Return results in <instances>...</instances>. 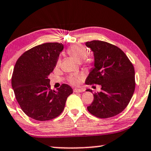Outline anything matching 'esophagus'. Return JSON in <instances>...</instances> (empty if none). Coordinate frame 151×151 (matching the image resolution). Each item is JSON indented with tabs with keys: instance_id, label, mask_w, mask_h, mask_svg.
<instances>
[{
	"instance_id": "esophagus-1",
	"label": "esophagus",
	"mask_w": 151,
	"mask_h": 151,
	"mask_svg": "<svg viewBox=\"0 0 151 151\" xmlns=\"http://www.w3.org/2000/svg\"><path fill=\"white\" fill-rule=\"evenodd\" d=\"M73 92L76 93H80V92H84V90L83 89H78V88H76L73 90Z\"/></svg>"
}]
</instances>
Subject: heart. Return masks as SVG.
Here are the masks:
<instances>
[{
  "instance_id": "b5f03b06",
  "label": "heart",
  "mask_w": 151,
  "mask_h": 151,
  "mask_svg": "<svg viewBox=\"0 0 151 151\" xmlns=\"http://www.w3.org/2000/svg\"><path fill=\"white\" fill-rule=\"evenodd\" d=\"M67 53L70 56H71L72 57H73L76 60L79 61V62H81V61L86 59L88 57L89 54H90L89 50L84 46L81 45H73L68 48V50H67ZM86 62H89V61L86 59ZM60 64L61 60L58 59L56 66L59 67L60 66ZM82 78H83V76L81 75H71L68 77V81L70 84L76 85L78 84Z\"/></svg>"
}]
</instances>
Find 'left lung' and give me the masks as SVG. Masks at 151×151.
I'll use <instances>...</instances> for the list:
<instances>
[{"mask_svg": "<svg viewBox=\"0 0 151 151\" xmlns=\"http://www.w3.org/2000/svg\"><path fill=\"white\" fill-rule=\"evenodd\" d=\"M94 52V68L85 81L86 85H101L94 92L87 110L99 118H109L127 106L135 90V73L132 63L118 47L101 40L87 42ZM92 92L90 89L87 90Z\"/></svg>", "mask_w": 151, "mask_h": 151, "instance_id": "8db88e82", "label": "left lung"}]
</instances>
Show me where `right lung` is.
<instances>
[{
  "label": "right lung",
  "instance_id": "1",
  "mask_svg": "<svg viewBox=\"0 0 151 151\" xmlns=\"http://www.w3.org/2000/svg\"><path fill=\"white\" fill-rule=\"evenodd\" d=\"M63 48L59 42L39 45L22 54L14 66L12 86L15 98L24 113L34 120L47 121L58 117L73 93L66 84L52 90L48 78Z\"/></svg>",
  "mask_w": 151,
  "mask_h": 151
}]
</instances>
